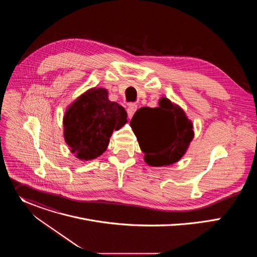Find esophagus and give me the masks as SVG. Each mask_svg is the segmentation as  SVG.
<instances>
[{
	"label": "esophagus",
	"mask_w": 257,
	"mask_h": 257,
	"mask_svg": "<svg viewBox=\"0 0 257 257\" xmlns=\"http://www.w3.org/2000/svg\"><path fill=\"white\" fill-rule=\"evenodd\" d=\"M136 109H137V104H135V103H131L129 106H128V108H127V114H128V118H132V116L134 115V113L136 112Z\"/></svg>",
	"instance_id": "1"
}]
</instances>
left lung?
<instances>
[{"label":"left lung","instance_id":"8db88e82","mask_svg":"<svg viewBox=\"0 0 257 257\" xmlns=\"http://www.w3.org/2000/svg\"><path fill=\"white\" fill-rule=\"evenodd\" d=\"M130 125L145 155L144 161L153 167L178 162L194 136L192 122L167 97L160 99L158 107L137 109Z\"/></svg>","mask_w":257,"mask_h":257}]
</instances>
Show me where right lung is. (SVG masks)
Returning a JSON list of instances; mask_svg holds the SVG:
<instances>
[{"instance_id":"right-lung-1","label":"right lung","mask_w":257,"mask_h":257,"mask_svg":"<svg viewBox=\"0 0 257 257\" xmlns=\"http://www.w3.org/2000/svg\"><path fill=\"white\" fill-rule=\"evenodd\" d=\"M64 137L71 153L81 161L105 152L114 130L127 123L125 108L108 100L104 88H91L73 102L64 116Z\"/></svg>"}]
</instances>
